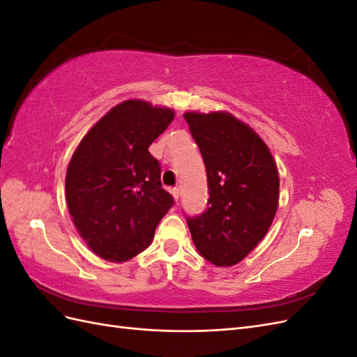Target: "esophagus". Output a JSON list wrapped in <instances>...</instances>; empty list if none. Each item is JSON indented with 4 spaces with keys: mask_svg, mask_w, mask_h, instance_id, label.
I'll return each instance as SVG.
<instances>
[{
    "mask_svg": "<svg viewBox=\"0 0 357 357\" xmlns=\"http://www.w3.org/2000/svg\"><path fill=\"white\" fill-rule=\"evenodd\" d=\"M171 193H172V197H174V199L178 201V198H180V189L178 188L171 189Z\"/></svg>",
    "mask_w": 357,
    "mask_h": 357,
    "instance_id": "34e87169",
    "label": "esophagus"
}]
</instances>
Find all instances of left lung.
<instances>
[{
  "mask_svg": "<svg viewBox=\"0 0 357 357\" xmlns=\"http://www.w3.org/2000/svg\"><path fill=\"white\" fill-rule=\"evenodd\" d=\"M204 159L208 208L188 226L198 253L232 266L264 240L278 207L275 160L253 129L226 112L185 113Z\"/></svg>",
  "mask_w": 357,
  "mask_h": 357,
  "instance_id": "left-lung-1",
  "label": "left lung"
}]
</instances>
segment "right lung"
<instances>
[{"instance_id":"add662e5","label":"right lung","mask_w":357,"mask_h":357,"mask_svg":"<svg viewBox=\"0 0 357 357\" xmlns=\"http://www.w3.org/2000/svg\"><path fill=\"white\" fill-rule=\"evenodd\" d=\"M172 119L167 107L123 101L89 129L71 156L66 197L73 223L105 261L125 262L146 250L174 204L149 152Z\"/></svg>"}]
</instances>
